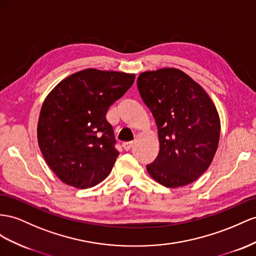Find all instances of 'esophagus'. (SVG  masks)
Instances as JSON below:
<instances>
[{"instance_id": "obj_1", "label": "esophagus", "mask_w": 256, "mask_h": 256, "mask_svg": "<svg viewBox=\"0 0 256 256\" xmlns=\"http://www.w3.org/2000/svg\"><path fill=\"white\" fill-rule=\"evenodd\" d=\"M133 145H134V144H133L132 142H123V144H122L123 148L126 149V152H128V150H130V149H132V148H133Z\"/></svg>"}]
</instances>
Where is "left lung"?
Instances as JSON below:
<instances>
[{"mask_svg": "<svg viewBox=\"0 0 256 256\" xmlns=\"http://www.w3.org/2000/svg\"><path fill=\"white\" fill-rule=\"evenodd\" d=\"M137 86L158 128L160 152L147 171L159 184H192L211 166L218 147L220 120L213 100L184 71L142 72Z\"/></svg>", "mask_w": 256, "mask_h": 256, "instance_id": "1", "label": "left lung"}]
</instances>
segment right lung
Masks as SVG:
<instances>
[{
	"label": "right lung",
	"mask_w": 256,
	"mask_h": 256,
	"mask_svg": "<svg viewBox=\"0 0 256 256\" xmlns=\"http://www.w3.org/2000/svg\"><path fill=\"white\" fill-rule=\"evenodd\" d=\"M134 80V74L84 69L64 78L45 97L38 122V147L64 184L90 188L109 175L119 152L106 114Z\"/></svg>",
	"instance_id": "obj_1"
}]
</instances>
